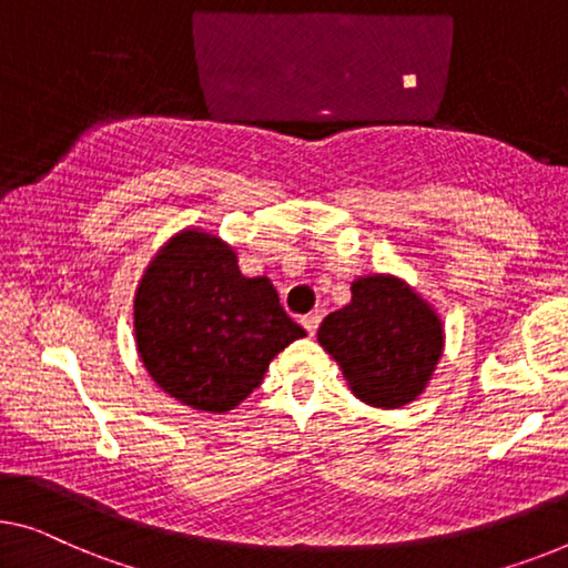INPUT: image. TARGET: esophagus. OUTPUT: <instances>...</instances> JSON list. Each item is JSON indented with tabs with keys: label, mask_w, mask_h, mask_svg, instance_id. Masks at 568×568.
Wrapping results in <instances>:
<instances>
[{
	"label": "esophagus",
	"mask_w": 568,
	"mask_h": 568,
	"mask_svg": "<svg viewBox=\"0 0 568 568\" xmlns=\"http://www.w3.org/2000/svg\"><path fill=\"white\" fill-rule=\"evenodd\" d=\"M301 324H303V328H306V332L313 336V334H316L318 324H321V313H306V316L301 318Z\"/></svg>",
	"instance_id": "1"
}]
</instances>
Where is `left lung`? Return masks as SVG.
I'll list each match as a JSON object with an SVG mask.
<instances>
[{
  "mask_svg": "<svg viewBox=\"0 0 568 568\" xmlns=\"http://www.w3.org/2000/svg\"><path fill=\"white\" fill-rule=\"evenodd\" d=\"M318 342L362 403L400 408L416 400L430 379L444 332L436 313L408 285L372 275L352 285L349 306L321 321Z\"/></svg>",
  "mask_w": 568,
  "mask_h": 568,
  "instance_id": "obj_1",
  "label": "left lung"
}]
</instances>
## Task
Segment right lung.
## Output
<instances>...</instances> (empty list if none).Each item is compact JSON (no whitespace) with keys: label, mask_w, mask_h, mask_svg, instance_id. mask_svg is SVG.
<instances>
[{"label":"right lung","mask_w":568,"mask_h":568,"mask_svg":"<svg viewBox=\"0 0 568 568\" xmlns=\"http://www.w3.org/2000/svg\"><path fill=\"white\" fill-rule=\"evenodd\" d=\"M152 379L196 410L224 413L262 383L270 359L306 332L267 277H244L216 236L183 232L152 260L134 301Z\"/></svg>","instance_id":"obj_1"}]
</instances>
